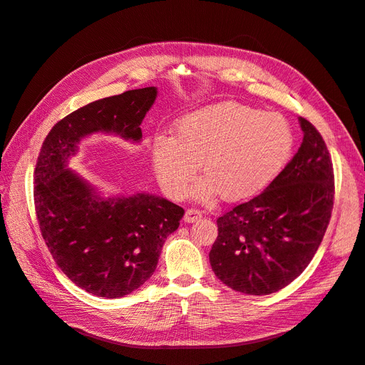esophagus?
<instances>
[{
  "label": "esophagus",
  "mask_w": 365,
  "mask_h": 365,
  "mask_svg": "<svg viewBox=\"0 0 365 365\" xmlns=\"http://www.w3.org/2000/svg\"><path fill=\"white\" fill-rule=\"evenodd\" d=\"M202 217V213L200 212V210H195V208H189L184 215V222L187 224H193L196 222V220H200Z\"/></svg>",
  "instance_id": "34e87169"
}]
</instances>
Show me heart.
Wrapping results in <instances>:
<instances>
[{
	"label": "heart",
	"instance_id": "1",
	"mask_svg": "<svg viewBox=\"0 0 365 365\" xmlns=\"http://www.w3.org/2000/svg\"><path fill=\"white\" fill-rule=\"evenodd\" d=\"M152 164L163 189L182 197L200 164L205 180L195 192L210 202L220 193L239 202L262 193L282 173L294 149V134L279 114L236 102L197 109L175 123V137L152 140Z\"/></svg>",
	"mask_w": 365,
	"mask_h": 365
}]
</instances>
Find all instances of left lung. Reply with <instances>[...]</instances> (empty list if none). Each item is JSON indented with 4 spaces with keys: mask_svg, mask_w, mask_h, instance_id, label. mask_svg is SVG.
Instances as JSON below:
<instances>
[{
    "mask_svg": "<svg viewBox=\"0 0 365 365\" xmlns=\"http://www.w3.org/2000/svg\"><path fill=\"white\" fill-rule=\"evenodd\" d=\"M302 146L259 196L220 216L210 251L216 277L248 295L283 289L322 244L334 207V168L326 143L306 118Z\"/></svg>",
    "mask_w": 365,
    "mask_h": 365,
    "instance_id": "left-lung-1",
    "label": "left lung"
}]
</instances>
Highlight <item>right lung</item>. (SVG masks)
Returning a JSON list of instances; mask_svg holds the SVG:
<instances>
[{"instance_id":"right-lung-1","label":"right lung","mask_w":365,"mask_h":365,"mask_svg":"<svg viewBox=\"0 0 365 365\" xmlns=\"http://www.w3.org/2000/svg\"><path fill=\"white\" fill-rule=\"evenodd\" d=\"M157 94L155 86L140 88L76 109L53 126L39 152L33 195L42 237L62 272L96 297H125L148 282L184 210L146 192L102 195L70 160L98 132L140 143Z\"/></svg>"}]
</instances>
